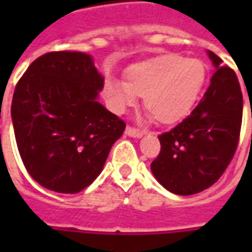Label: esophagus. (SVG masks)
I'll list each match as a JSON object with an SVG mask.
<instances>
[{"label": "esophagus", "instance_id": "1", "mask_svg": "<svg viewBox=\"0 0 252 252\" xmlns=\"http://www.w3.org/2000/svg\"><path fill=\"white\" fill-rule=\"evenodd\" d=\"M126 135L131 137H136V139H140L143 136V132L139 131V129H135L132 126H126Z\"/></svg>", "mask_w": 252, "mask_h": 252}]
</instances>
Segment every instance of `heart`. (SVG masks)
<instances>
[{
    "mask_svg": "<svg viewBox=\"0 0 252 252\" xmlns=\"http://www.w3.org/2000/svg\"><path fill=\"white\" fill-rule=\"evenodd\" d=\"M205 79L206 66L200 59L162 55L128 67L126 81L108 78L105 95L117 113L133 106L140 95L150 112L146 119L174 124L194 108Z\"/></svg>",
    "mask_w": 252,
    "mask_h": 252,
    "instance_id": "1",
    "label": "heart"
}]
</instances>
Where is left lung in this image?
Here are the masks:
<instances>
[{
	"label": "left lung",
	"instance_id": "8db88e82",
	"mask_svg": "<svg viewBox=\"0 0 252 252\" xmlns=\"http://www.w3.org/2000/svg\"><path fill=\"white\" fill-rule=\"evenodd\" d=\"M216 71L200 104L171 131L159 135L160 153L151 171L164 189L191 195L216 182L236 151L243 116L238 77L206 51Z\"/></svg>",
	"mask_w": 252,
	"mask_h": 252
}]
</instances>
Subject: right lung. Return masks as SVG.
I'll return each instance as SVG.
<instances>
[{
    "label": "right lung",
    "mask_w": 252,
    "mask_h": 252,
    "mask_svg": "<svg viewBox=\"0 0 252 252\" xmlns=\"http://www.w3.org/2000/svg\"><path fill=\"white\" fill-rule=\"evenodd\" d=\"M92 55L58 51L32 63L14 89L12 121L25 169L46 189L74 194L104 169L126 123L98 102Z\"/></svg>",
    "instance_id": "1"
}]
</instances>
